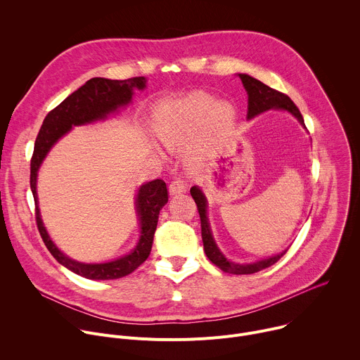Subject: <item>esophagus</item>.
Segmentation results:
<instances>
[{
    "label": "esophagus",
    "instance_id": "1",
    "mask_svg": "<svg viewBox=\"0 0 360 360\" xmlns=\"http://www.w3.org/2000/svg\"><path fill=\"white\" fill-rule=\"evenodd\" d=\"M185 189H186V185L181 178H174L169 184V193L171 195H179V193L185 192Z\"/></svg>",
    "mask_w": 360,
    "mask_h": 360
}]
</instances>
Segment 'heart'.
<instances>
[{"instance_id":"b5f03b06","label":"heart","mask_w":360,"mask_h":360,"mask_svg":"<svg viewBox=\"0 0 360 360\" xmlns=\"http://www.w3.org/2000/svg\"><path fill=\"white\" fill-rule=\"evenodd\" d=\"M235 118L229 102H215L203 92L188 94L165 105L158 115L155 132L171 149L182 145L205 120V141L212 142L228 132Z\"/></svg>"}]
</instances>
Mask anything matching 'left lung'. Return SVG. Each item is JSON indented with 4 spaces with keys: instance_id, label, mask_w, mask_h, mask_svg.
I'll use <instances>...</instances> for the list:
<instances>
[{
    "instance_id": "1",
    "label": "left lung",
    "mask_w": 360,
    "mask_h": 360,
    "mask_svg": "<svg viewBox=\"0 0 360 360\" xmlns=\"http://www.w3.org/2000/svg\"><path fill=\"white\" fill-rule=\"evenodd\" d=\"M238 77L240 78V81L245 86V91L248 94V115H246L248 120H252L256 115H259L268 110H281V111L290 112L300 122V125L306 129L300 111L297 110V107L293 104V101L288 95L265 85L264 82H261L259 79H256L250 75L238 74ZM191 195L196 203L199 218H200V231H202V242H203L205 253H207L208 259L214 265H217L221 271H224L226 274H233V275L255 274V272H259L262 269L272 266L288 252V249H286L275 256H271V258L253 262V264L240 265V264L228 261L225 258V255L217 246V242L212 236V231H211L208 217H207V208H208L207 198H205L203 192L198 186L191 188Z\"/></svg>"
}]
</instances>
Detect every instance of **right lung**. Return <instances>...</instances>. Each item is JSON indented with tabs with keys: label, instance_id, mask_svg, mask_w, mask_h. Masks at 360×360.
Here are the masks:
<instances>
[{
	"label": "right lung",
	"instance_id": "add662e5",
	"mask_svg": "<svg viewBox=\"0 0 360 360\" xmlns=\"http://www.w3.org/2000/svg\"><path fill=\"white\" fill-rule=\"evenodd\" d=\"M146 79L143 77H135L128 79H107L91 78L81 88L67 96L61 104L45 117L42 127L38 132L34 145V153L31 158V176L30 185L35 200V219L39 235L51 252V255L67 269L74 274L95 281L118 279L132 274L139 265H142L150 253L153 233L157 231L160 211L168 202L167 184L162 179H155L143 184L138 189L135 199L136 215L141 225V236L136 246L118 259L104 264H82L77 262L64 255L56 243L51 240L38 208L37 196V175L38 169L57 141L68 134L72 127L92 124L95 121L107 120L110 114L118 111L121 107L128 105L134 95V89H143Z\"/></svg>",
	"mask_w": 360,
	"mask_h": 360
}]
</instances>
